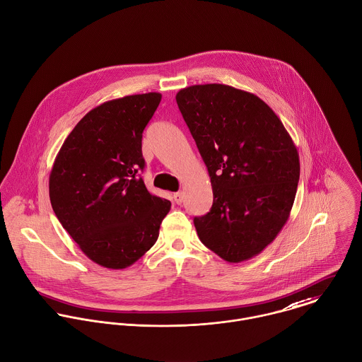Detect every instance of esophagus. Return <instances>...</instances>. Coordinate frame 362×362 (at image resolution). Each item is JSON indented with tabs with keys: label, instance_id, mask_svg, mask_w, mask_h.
I'll return each mask as SVG.
<instances>
[{
	"label": "esophagus",
	"instance_id": "34e87169",
	"mask_svg": "<svg viewBox=\"0 0 362 362\" xmlns=\"http://www.w3.org/2000/svg\"><path fill=\"white\" fill-rule=\"evenodd\" d=\"M173 198H174V202L180 205V204L182 202V199H184V194H182L181 191H178V192H175V194L173 195Z\"/></svg>",
	"mask_w": 362,
	"mask_h": 362
}]
</instances>
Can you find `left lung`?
Wrapping results in <instances>:
<instances>
[{"label": "left lung", "mask_w": 362, "mask_h": 362, "mask_svg": "<svg viewBox=\"0 0 362 362\" xmlns=\"http://www.w3.org/2000/svg\"><path fill=\"white\" fill-rule=\"evenodd\" d=\"M208 167L211 211L194 219L201 241L228 262L259 254L286 223L299 181L296 146L257 95L201 84L175 95Z\"/></svg>", "instance_id": "left-lung-1"}]
</instances>
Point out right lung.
Here are the masks:
<instances>
[{
  "label": "right lung",
  "mask_w": 362,
  "mask_h": 362,
  "mask_svg": "<svg viewBox=\"0 0 362 362\" xmlns=\"http://www.w3.org/2000/svg\"><path fill=\"white\" fill-rule=\"evenodd\" d=\"M160 101L161 94L147 93L95 107L67 136L50 171L59 222L105 268L123 269L148 251L171 208L140 177L141 134Z\"/></svg>",
  "instance_id": "add662e5"
}]
</instances>
